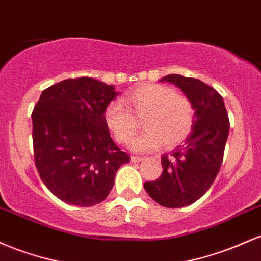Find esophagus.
<instances>
[{
	"label": "esophagus",
	"instance_id": "34e87169",
	"mask_svg": "<svg viewBox=\"0 0 261 261\" xmlns=\"http://www.w3.org/2000/svg\"><path fill=\"white\" fill-rule=\"evenodd\" d=\"M130 160H132V162H133V163H139V162H142L143 158H142V156H134V155H133V156L130 158Z\"/></svg>",
	"mask_w": 261,
	"mask_h": 261
}]
</instances>
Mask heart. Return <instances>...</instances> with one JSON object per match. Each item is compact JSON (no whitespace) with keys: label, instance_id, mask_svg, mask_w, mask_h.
I'll list each match as a JSON object with an SVG mask.
<instances>
[{"label":"heart","instance_id":"obj_1","mask_svg":"<svg viewBox=\"0 0 261 261\" xmlns=\"http://www.w3.org/2000/svg\"><path fill=\"white\" fill-rule=\"evenodd\" d=\"M123 99L136 117H144L143 125L146 129L130 142V149L136 153L155 150L163 142L169 148L180 144L194 128V103L172 87L143 84L125 93ZM129 110L121 101H112L103 111L106 127L121 144H127L138 127Z\"/></svg>","mask_w":261,"mask_h":261}]
</instances>
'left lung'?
<instances>
[{
    "instance_id": "left-lung-1",
    "label": "left lung",
    "mask_w": 261,
    "mask_h": 261,
    "mask_svg": "<svg viewBox=\"0 0 261 261\" xmlns=\"http://www.w3.org/2000/svg\"><path fill=\"white\" fill-rule=\"evenodd\" d=\"M160 81L181 89L194 103L196 117L182 145L162 156L160 177L145 182L144 189L162 206L180 208L201 198L217 176L229 133V118L223 97L203 81L176 74Z\"/></svg>"
}]
</instances>
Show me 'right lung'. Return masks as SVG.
<instances>
[{
    "label": "right lung",
    "mask_w": 261,
    "mask_h": 261,
    "mask_svg": "<svg viewBox=\"0 0 261 261\" xmlns=\"http://www.w3.org/2000/svg\"><path fill=\"white\" fill-rule=\"evenodd\" d=\"M115 86L92 77L67 79L40 95L32 112L34 162L44 185L65 203H101L116 172L129 163L111 138L103 111Z\"/></svg>",
    "instance_id": "obj_1"
}]
</instances>
